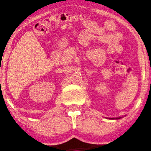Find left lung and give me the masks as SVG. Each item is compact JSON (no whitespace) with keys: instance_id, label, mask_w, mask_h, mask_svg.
<instances>
[{"instance_id":"8db88e82","label":"left lung","mask_w":151,"mask_h":151,"mask_svg":"<svg viewBox=\"0 0 151 151\" xmlns=\"http://www.w3.org/2000/svg\"><path fill=\"white\" fill-rule=\"evenodd\" d=\"M120 119V117H119V118H116V119Z\"/></svg>"}]
</instances>
